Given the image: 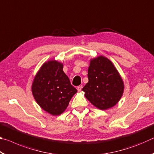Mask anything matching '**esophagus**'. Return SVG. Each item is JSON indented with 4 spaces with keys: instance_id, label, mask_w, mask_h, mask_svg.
<instances>
[{
    "instance_id": "1",
    "label": "esophagus",
    "mask_w": 154,
    "mask_h": 154,
    "mask_svg": "<svg viewBox=\"0 0 154 154\" xmlns=\"http://www.w3.org/2000/svg\"><path fill=\"white\" fill-rule=\"evenodd\" d=\"M82 85H79V86L77 88V90L78 92H81V91H82Z\"/></svg>"
}]
</instances>
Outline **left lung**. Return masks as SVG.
Wrapping results in <instances>:
<instances>
[{"label":"left lung","instance_id":"left-lung-1","mask_svg":"<svg viewBox=\"0 0 154 154\" xmlns=\"http://www.w3.org/2000/svg\"><path fill=\"white\" fill-rule=\"evenodd\" d=\"M88 82L83 88L84 96L101 110L112 108L123 95L124 83L110 60L103 56L90 59Z\"/></svg>","mask_w":154,"mask_h":154}]
</instances>
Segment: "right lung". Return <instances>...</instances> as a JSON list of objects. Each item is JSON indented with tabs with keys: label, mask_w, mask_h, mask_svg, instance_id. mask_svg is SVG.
<instances>
[{
	"label": "right lung",
	"mask_w": 154,
	"mask_h": 154,
	"mask_svg": "<svg viewBox=\"0 0 154 154\" xmlns=\"http://www.w3.org/2000/svg\"><path fill=\"white\" fill-rule=\"evenodd\" d=\"M77 92L63 71V63L56 60L44 62L32 83V93L36 103L52 116L63 113Z\"/></svg>",
	"instance_id": "obj_1"
}]
</instances>
